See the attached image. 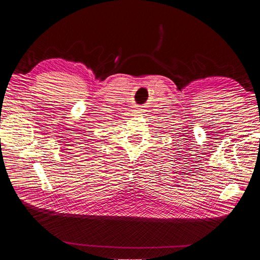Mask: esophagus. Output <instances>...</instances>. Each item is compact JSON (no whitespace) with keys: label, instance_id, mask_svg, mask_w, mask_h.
Segmentation results:
<instances>
[{"label":"esophagus","instance_id":"obj_1","mask_svg":"<svg viewBox=\"0 0 260 260\" xmlns=\"http://www.w3.org/2000/svg\"><path fill=\"white\" fill-rule=\"evenodd\" d=\"M133 113H134V114H140L141 110H140V109H135V110H133Z\"/></svg>","mask_w":260,"mask_h":260}]
</instances>
